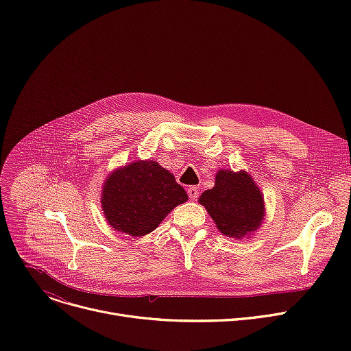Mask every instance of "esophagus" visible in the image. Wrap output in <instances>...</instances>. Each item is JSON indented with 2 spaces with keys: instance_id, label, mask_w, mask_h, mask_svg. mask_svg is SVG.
<instances>
[{
  "instance_id": "1",
  "label": "esophagus",
  "mask_w": 351,
  "mask_h": 351,
  "mask_svg": "<svg viewBox=\"0 0 351 351\" xmlns=\"http://www.w3.org/2000/svg\"><path fill=\"white\" fill-rule=\"evenodd\" d=\"M198 189L197 187H194V186H190L189 189H187V193H189V197H190V199H193V202H194V199H197L198 198Z\"/></svg>"
}]
</instances>
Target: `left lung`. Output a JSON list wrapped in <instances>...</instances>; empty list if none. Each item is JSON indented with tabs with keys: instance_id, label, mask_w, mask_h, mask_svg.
<instances>
[{
	"instance_id": "8db88e82",
	"label": "left lung",
	"mask_w": 351,
	"mask_h": 351,
	"mask_svg": "<svg viewBox=\"0 0 351 351\" xmlns=\"http://www.w3.org/2000/svg\"><path fill=\"white\" fill-rule=\"evenodd\" d=\"M219 232L228 237L241 239L257 230L264 221V198L261 190L244 171L237 173L221 169L215 186L199 195Z\"/></svg>"
}]
</instances>
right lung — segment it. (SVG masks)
<instances>
[{"mask_svg": "<svg viewBox=\"0 0 351 351\" xmlns=\"http://www.w3.org/2000/svg\"><path fill=\"white\" fill-rule=\"evenodd\" d=\"M186 202L187 194L175 176L153 160L134 161L114 171L101 195L107 222L136 237L153 232L176 206Z\"/></svg>", "mask_w": 351, "mask_h": 351, "instance_id": "add662e5", "label": "right lung"}]
</instances>
